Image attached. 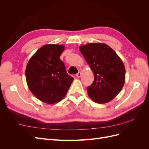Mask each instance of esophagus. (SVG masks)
Wrapping results in <instances>:
<instances>
[{
    "instance_id": "34e87169",
    "label": "esophagus",
    "mask_w": 149,
    "mask_h": 149,
    "mask_svg": "<svg viewBox=\"0 0 149 149\" xmlns=\"http://www.w3.org/2000/svg\"><path fill=\"white\" fill-rule=\"evenodd\" d=\"M81 76V72H78V73L76 74V76L77 78H80Z\"/></svg>"
}]
</instances>
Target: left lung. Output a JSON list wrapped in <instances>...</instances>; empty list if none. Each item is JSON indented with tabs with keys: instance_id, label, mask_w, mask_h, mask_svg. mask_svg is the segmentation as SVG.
<instances>
[{
	"instance_id": "8db88e82",
	"label": "left lung",
	"mask_w": 149,
	"mask_h": 149,
	"mask_svg": "<svg viewBox=\"0 0 149 149\" xmlns=\"http://www.w3.org/2000/svg\"><path fill=\"white\" fill-rule=\"evenodd\" d=\"M79 50L94 73V81L87 87L88 96L95 102L107 103L123 89L125 69L123 61L105 43H90L79 47Z\"/></svg>"
}]
</instances>
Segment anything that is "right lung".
Returning <instances> with one entry per match:
<instances>
[{
    "label": "right lung",
    "mask_w": 149,
    "mask_h": 149,
    "mask_svg": "<svg viewBox=\"0 0 149 149\" xmlns=\"http://www.w3.org/2000/svg\"><path fill=\"white\" fill-rule=\"evenodd\" d=\"M64 49L63 45H45L31 57L26 65L28 87L43 102L53 104L62 100L74 79L66 73L60 58Z\"/></svg>",
    "instance_id": "right-lung-1"
}]
</instances>
